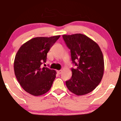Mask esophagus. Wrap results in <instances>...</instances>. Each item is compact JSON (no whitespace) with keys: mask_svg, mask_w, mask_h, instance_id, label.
I'll return each mask as SVG.
<instances>
[{"mask_svg":"<svg viewBox=\"0 0 121 121\" xmlns=\"http://www.w3.org/2000/svg\"><path fill=\"white\" fill-rule=\"evenodd\" d=\"M61 70H57V73L58 74H60L61 73Z\"/></svg>","mask_w":121,"mask_h":121,"instance_id":"1","label":"esophagus"}]
</instances>
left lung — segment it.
I'll return each instance as SVG.
<instances>
[{
    "label": "left lung",
    "instance_id": "left-lung-1",
    "mask_svg": "<svg viewBox=\"0 0 121 121\" xmlns=\"http://www.w3.org/2000/svg\"><path fill=\"white\" fill-rule=\"evenodd\" d=\"M71 51V60L76 66L71 68L72 77L66 82L69 91L77 95L92 91L101 82L104 63L103 53L99 45L81 33L62 35Z\"/></svg>",
    "mask_w": 121,
    "mask_h": 121
}]
</instances>
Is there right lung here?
I'll return each instance as SVG.
<instances>
[{
  "mask_svg": "<svg viewBox=\"0 0 121 121\" xmlns=\"http://www.w3.org/2000/svg\"><path fill=\"white\" fill-rule=\"evenodd\" d=\"M60 36L39 37L24 43L18 50L14 61L16 78L22 88L29 94L39 96L51 88L56 72L41 68L46 62L47 53Z\"/></svg>",
  "mask_w": 121,
  "mask_h": 121,
  "instance_id": "add662e5",
  "label": "right lung"
}]
</instances>
